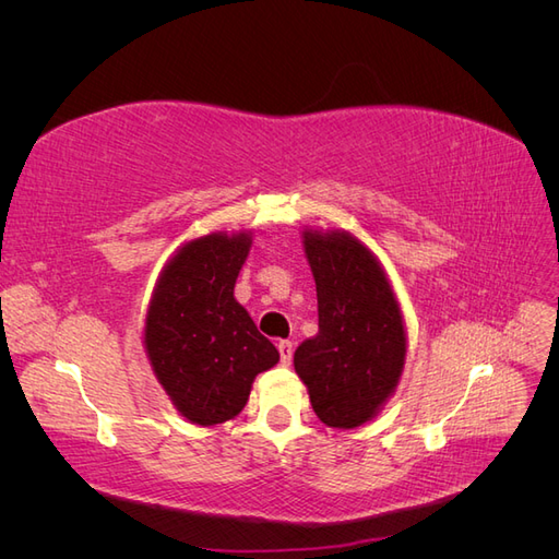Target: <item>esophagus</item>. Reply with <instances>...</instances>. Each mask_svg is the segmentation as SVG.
Instances as JSON below:
<instances>
[{"label":"esophagus","mask_w":559,"mask_h":559,"mask_svg":"<svg viewBox=\"0 0 559 559\" xmlns=\"http://www.w3.org/2000/svg\"><path fill=\"white\" fill-rule=\"evenodd\" d=\"M277 349H280V361L284 366H289L292 359H294V345H292V341H280Z\"/></svg>","instance_id":"obj_1"}]
</instances>
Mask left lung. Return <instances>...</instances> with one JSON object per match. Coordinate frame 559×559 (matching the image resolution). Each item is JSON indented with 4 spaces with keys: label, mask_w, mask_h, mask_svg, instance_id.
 I'll return each instance as SVG.
<instances>
[{
    "label": "left lung",
    "mask_w": 559,
    "mask_h": 559,
    "mask_svg": "<svg viewBox=\"0 0 559 559\" xmlns=\"http://www.w3.org/2000/svg\"><path fill=\"white\" fill-rule=\"evenodd\" d=\"M317 284L319 333L294 354L317 417L354 429L394 392L405 359L399 302L382 267L345 233H306Z\"/></svg>",
    "instance_id": "1"
}]
</instances>
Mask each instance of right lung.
I'll return each instance as SVG.
<instances>
[{
	"label": "right lung",
	"mask_w": 559,
	"mask_h": 559,
	"mask_svg": "<svg viewBox=\"0 0 559 559\" xmlns=\"http://www.w3.org/2000/svg\"><path fill=\"white\" fill-rule=\"evenodd\" d=\"M249 247L245 233L189 242L165 267L146 314L144 343L156 378L200 427L238 415L253 378L280 361L233 296Z\"/></svg>",
	"instance_id": "right-lung-1"
}]
</instances>
